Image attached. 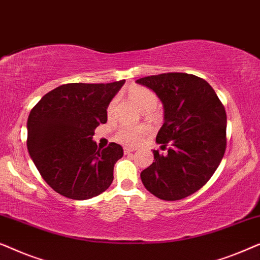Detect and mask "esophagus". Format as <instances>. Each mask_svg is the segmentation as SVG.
<instances>
[{
    "label": "esophagus",
    "instance_id": "1",
    "mask_svg": "<svg viewBox=\"0 0 260 260\" xmlns=\"http://www.w3.org/2000/svg\"><path fill=\"white\" fill-rule=\"evenodd\" d=\"M135 150H136V149L131 148V147H125V148H124V152H125V154H129V152H133Z\"/></svg>",
    "mask_w": 260,
    "mask_h": 260
}]
</instances>
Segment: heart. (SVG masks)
Here are the masks:
<instances>
[{
	"instance_id": "1",
	"label": "heart",
	"mask_w": 260,
	"mask_h": 260,
	"mask_svg": "<svg viewBox=\"0 0 260 260\" xmlns=\"http://www.w3.org/2000/svg\"><path fill=\"white\" fill-rule=\"evenodd\" d=\"M129 98L140 108L142 111L148 113L155 110L158 104V98L155 92L144 86H131L127 91ZM117 105V98H113L108 105V115L111 116L115 111ZM147 125H136V126H122L116 133V140L120 143L126 145H136L144 140L145 135L148 134Z\"/></svg>"
}]
</instances>
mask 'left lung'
Wrapping results in <instances>:
<instances>
[{
  "mask_svg": "<svg viewBox=\"0 0 260 260\" xmlns=\"http://www.w3.org/2000/svg\"><path fill=\"white\" fill-rule=\"evenodd\" d=\"M137 84L150 88L165 110V123L156 142L154 161L141 173L144 187L161 200L187 198L207 183L226 150L227 117L207 81L193 74L163 73L144 77Z\"/></svg>",
  "mask_w": 260,
  "mask_h": 260,
  "instance_id": "left-lung-1",
  "label": "left lung"
}]
</instances>
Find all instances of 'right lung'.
I'll return each instance as SVG.
<instances>
[{
  "mask_svg": "<svg viewBox=\"0 0 260 260\" xmlns=\"http://www.w3.org/2000/svg\"><path fill=\"white\" fill-rule=\"evenodd\" d=\"M125 80L110 84H65L49 91L31 109L27 148L39 173L56 193L73 200L102 194L113 181L123 148H97L92 140L108 120L109 103Z\"/></svg>",
  "mask_w": 260,
  "mask_h": 260,
  "instance_id": "obj_1",
  "label": "right lung"
}]
</instances>
